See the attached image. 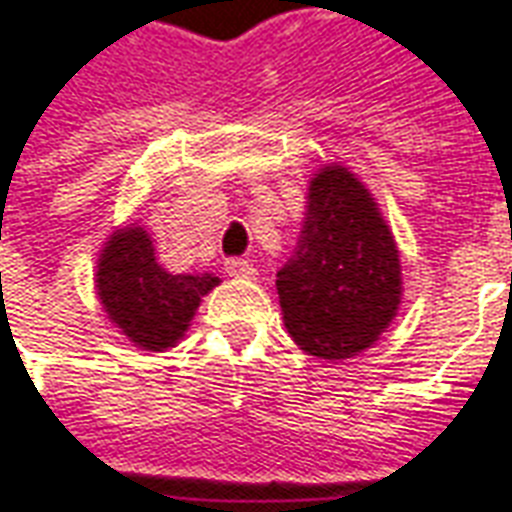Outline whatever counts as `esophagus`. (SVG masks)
Instances as JSON below:
<instances>
[{"label": "esophagus", "instance_id": "esophagus-1", "mask_svg": "<svg viewBox=\"0 0 512 512\" xmlns=\"http://www.w3.org/2000/svg\"><path fill=\"white\" fill-rule=\"evenodd\" d=\"M225 273L234 278H256V267L248 262V259H228L225 262Z\"/></svg>", "mask_w": 512, "mask_h": 512}]
</instances>
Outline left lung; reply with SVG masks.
Listing matches in <instances>:
<instances>
[{
    "label": "left lung",
    "mask_w": 512,
    "mask_h": 512,
    "mask_svg": "<svg viewBox=\"0 0 512 512\" xmlns=\"http://www.w3.org/2000/svg\"><path fill=\"white\" fill-rule=\"evenodd\" d=\"M276 287L287 331L312 357H357L396 317V239L345 167H326L309 186L301 239Z\"/></svg>",
    "instance_id": "8db88e82"
}]
</instances>
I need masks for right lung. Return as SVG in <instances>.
<instances>
[{
    "instance_id": "1",
    "label": "right lung",
    "mask_w": 512,
    "mask_h": 512,
    "mask_svg": "<svg viewBox=\"0 0 512 512\" xmlns=\"http://www.w3.org/2000/svg\"><path fill=\"white\" fill-rule=\"evenodd\" d=\"M220 278L172 276L155 262V248L144 228L116 231L97 264V295L105 312L144 351L172 348L189 329L200 298Z\"/></svg>"
}]
</instances>
